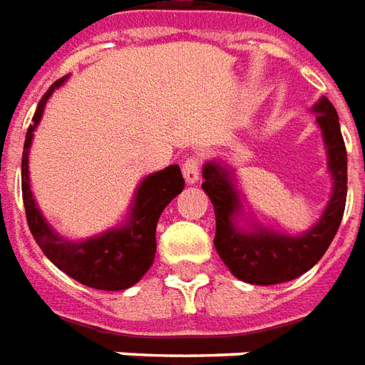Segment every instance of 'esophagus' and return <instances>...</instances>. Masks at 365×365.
Returning a JSON list of instances; mask_svg holds the SVG:
<instances>
[{
  "instance_id": "esophagus-1",
  "label": "esophagus",
  "mask_w": 365,
  "mask_h": 365,
  "mask_svg": "<svg viewBox=\"0 0 365 365\" xmlns=\"http://www.w3.org/2000/svg\"><path fill=\"white\" fill-rule=\"evenodd\" d=\"M200 169H202V161H200V157H188L187 161L182 163V175L187 178V182L190 185H195L196 180L200 178Z\"/></svg>"
}]
</instances>
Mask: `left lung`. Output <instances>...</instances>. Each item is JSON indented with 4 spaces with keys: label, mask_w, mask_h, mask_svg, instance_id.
Here are the masks:
<instances>
[{
    "label": "left lung",
    "mask_w": 365,
    "mask_h": 365,
    "mask_svg": "<svg viewBox=\"0 0 365 365\" xmlns=\"http://www.w3.org/2000/svg\"><path fill=\"white\" fill-rule=\"evenodd\" d=\"M314 112L319 113L317 121L327 143L328 169L334 178V188L322 218L302 236H285L267 230L245 234L234 228L240 200L230 173L216 163L204 167L202 188L210 196L216 214V252L228 269L245 283L277 285L302 275L324 255L342 222L348 192V163L338 113L328 98H322L314 106Z\"/></svg>",
    "instance_id": "1"
}]
</instances>
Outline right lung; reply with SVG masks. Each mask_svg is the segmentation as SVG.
Segmentation results:
<instances>
[{"label":"right lung","mask_w":365,"mask_h":365,"mask_svg":"<svg viewBox=\"0 0 365 365\" xmlns=\"http://www.w3.org/2000/svg\"><path fill=\"white\" fill-rule=\"evenodd\" d=\"M64 78L56 80L41 98L37 112L33 115V125L27 129L21 159V190L27 224L35 242L54 265L82 285L100 291H123L135 285L147 269L153 265L157 240L155 230L165 206L185 188V178L178 165H170L147 177L137 188L135 200L131 206V218L128 226L110 230L104 236L90 237L86 242H66L48 228L45 218L35 206L29 187V145L33 131L43 115L46 100Z\"/></svg>","instance_id":"right-lung-1"}]
</instances>
